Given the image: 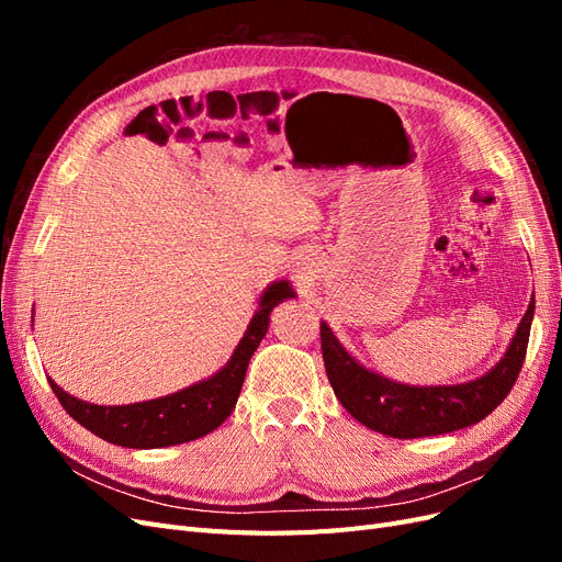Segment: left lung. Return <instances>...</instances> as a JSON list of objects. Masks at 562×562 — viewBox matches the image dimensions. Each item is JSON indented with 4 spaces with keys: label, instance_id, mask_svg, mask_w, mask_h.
<instances>
[{
    "label": "left lung",
    "instance_id": "1",
    "mask_svg": "<svg viewBox=\"0 0 562 562\" xmlns=\"http://www.w3.org/2000/svg\"><path fill=\"white\" fill-rule=\"evenodd\" d=\"M535 316V297L504 359L487 375L452 386H407L356 363L333 330L321 323L323 363L335 396L351 417L391 438L450 434L485 419L514 389L525 361Z\"/></svg>",
    "mask_w": 562,
    "mask_h": 562
}]
</instances>
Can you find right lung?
I'll return each mask as SVG.
<instances>
[{"label":"right lung","mask_w":562,"mask_h":562,"mask_svg":"<svg viewBox=\"0 0 562 562\" xmlns=\"http://www.w3.org/2000/svg\"><path fill=\"white\" fill-rule=\"evenodd\" d=\"M285 297H293V288L288 281L271 283L260 297V310L252 316L229 363L213 378L187 386L178 394L131 405H95L65 394L54 380H48V384L67 415L108 443L124 448H168L190 443V440L215 431L232 415L236 398L241 394L250 356L269 328V314Z\"/></svg>","instance_id":"add662e5"}]
</instances>
